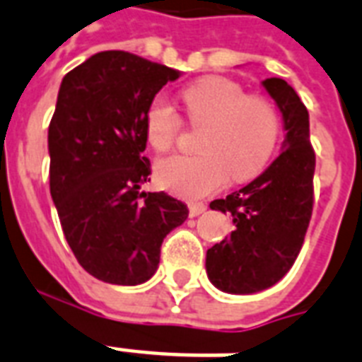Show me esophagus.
<instances>
[{
	"instance_id": "1",
	"label": "esophagus",
	"mask_w": 362,
	"mask_h": 362,
	"mask_svg": "<svg viewBox=\"0 0 362 362\" xmlns=\"http://www.w3.org/2000/svg\"><path fill=\"white\" fill-rule=\"evenodd\" d=\"M204 210H206V204H203V203H192V204H189V216H193V218H195V216H199V214H203Z\"/></svg>"
}]
</instances>
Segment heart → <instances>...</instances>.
Masks as SVG:
<instances>
[{
  "label": "heart",
  "instance_id": "1",
  "mask_svg": "<svg viewBox=\"0 0 362 362\" xmlns=\"http://www.w3.org/2000/svg\"><path fill=\"white\" fill-rule=\"evenodd\" d=\"M187 118L199 133L195 156H167L156 163V180L163 189L186 199L206 197L227 182L259 175L280 141L278 109L267 98L247 95L240 84L223 76H206L182 92ZM182 118L163 98H156L144 115L148 142L169 150L178 139Z\"/></svg>",
  "mask_w": 362,
  "mask_h": 362
}]
</instances>
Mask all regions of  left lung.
<instances>
[{
  "instance_id": "obj_1",
  "label": "left lung",
  "mask_w": 362,
  "mask_h": 362,
  "mask_svg": "<svg viewBox=\"0 0 362 362\" xmlns=\"http://www.w3.org/2000/svg\"><path fill=\"white\" fill-rule=\"evenodd\" d=\"M263 86L284 118L280 156L247 186L210 203L233 216L235 229L206 252V272L218 289L235 295L263 291L289 272L314 209L308 110L284 78H267Z\"/></svg>"
}]
</instances>
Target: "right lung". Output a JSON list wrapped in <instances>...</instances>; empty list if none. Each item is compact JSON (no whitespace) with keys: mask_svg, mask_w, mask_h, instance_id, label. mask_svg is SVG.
I'll list each match as a JSON object with an SVG mask.
<instances>
[{"mask_svg":"<svg viewBox=\"0 0 362 362\" xmlns=\"http://www.w3.org/2000/svg\"><path fill=\"white\" fill-rule=\"evenodd\" d=\"M180 71L124 52L88 58L62 81L48 125L50 195L65 240L86 272L136 286L158 270L161 242L189 210L165 192L144 193V115Z\"/></svg>","mask_w":362,"mask_h":362,"instance_id":"1","label":"right lung"}]
</instances>
